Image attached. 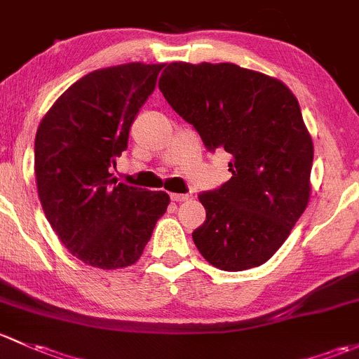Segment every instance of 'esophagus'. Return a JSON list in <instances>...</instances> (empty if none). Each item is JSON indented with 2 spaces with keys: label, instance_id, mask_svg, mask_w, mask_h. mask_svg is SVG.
Segmentation results:
<instances>
[{
  "label": "esophagus",
  "instance_id": "esophagus-1",
  "mask_svg": "<svg viewBox=\"0 0 359 359\" xmlns=\"http://www.w3.org/2000/svg\"><path fill=\"white\" fill-rule=\"evenodd\" d=\"M188 198H190V195H187V194H171V201H175V202H184V201H188Z\"/></svg>",
  "mask_w": 359,
  "mask_h": 359
}]
</instances>
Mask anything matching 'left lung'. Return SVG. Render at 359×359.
<instances>
[{"instance_id":"left-lung-1","label":"left lung","mask_w":359,"mask_h":359,"mask_svg":"<svg viewBox=\"0 0 359 359\" xmlns=\"http://www.w3.org/2000/svg\"><path fill=\"white\" fill-rule=\"evenodd\" d=\"M158 88L209 152L231 155V178L198 195L205 207L191 233L198 252L223 271L264 264L311 195L313 140L297 98L282 81L235 64L172 62Z\"/></svg>"}]
</instances>
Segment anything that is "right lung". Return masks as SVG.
I'll return each instance as SVG.
<instances>
[{
	"instance_id": "1",
	"label": "right lung",
	"mask_w": 359,
	"mask_h": 359,
	"mask_svg": "<svg viewBox=\"0 0 359 359\" xmlns=\"http://www.w3.org/2000/svg\"><path fill=\"white\" fill-rule=\"evenodd\" d=\"M162 67L133 62L86 74L51 105L36 133L43 210L60 242L84 264L131 266L169 205L165 191L128 187L110 175Z\"/></svg>"
}]
</instances>
